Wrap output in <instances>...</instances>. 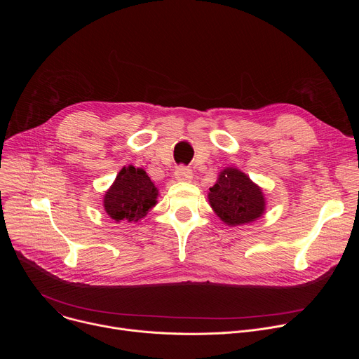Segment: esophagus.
Listing matches in <instances>:
<instances>
[{"label":"esophagus","instance_id":"esophagus-1","mask_svg":"<svg viewBox=\"0 0 359 359\" xmlns=\"http://www.w3.org/2000/svg\"><path fill=\"white\" fill-rule=\"evenodd\" d=\"M175 177L177 182H190L193 177V172L186 166H180L175 170Z\"/></svg>","mask_w":359,"mask_h":359}]
</instances>
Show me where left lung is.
Segmentation results:
<instances>
[{
  "instance_id": "1",
  "label": "left lung",
  "mask_w": 359,
  "mask_h": 359,
  "mask_svg": "<svg viewBox=\"0 0 359 359\" xmlns=\"http://www.w3.org/2000/svg\"><path fill=\"white\" fill-rule=\"evenodd\" d=\"M209 190L212 209L227 226L247 224L264 215L263 190L236 168L223 169Z\"/></svg>"
}]
</instances>
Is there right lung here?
Returning <instances> with one entry per match:
<instances>
[{"label": "right lung", "mask_w": 359, "mask_h": 359, "mask_svg": "<svg viewBox=\"0 0 359 359\" xmlns=\"http://www.w3.org/2000/svg\"><path fill=\"white\" fill-rule=\"evenodd\" d=\"M158 189L147 173L132 165L122 168L104 197V208L115 222L132 223L156 206Z\"/></svg>", "instance_id": "1"}]
</instances>
